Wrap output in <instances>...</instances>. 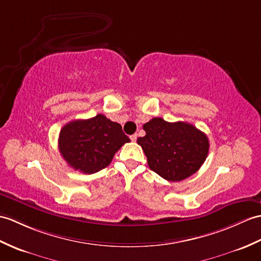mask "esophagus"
<instances>
[{
    "mask_svg": "<svg viewBox=\"0 0 261 261\" xmlns=\"http://www.w3.org/2000/svg\"><path fill=\"white\" fill-rule=\"evenodd\" d=\"M137 135H136V133H135V135H132V136H130V139H131V141H133V142H135V141H137Z\"/></svg>",
    "mask_w": 261,
    "mask_h": 261,
    "instance_id": "34e87169",
    "label": "esophagus"
}]
</instances>
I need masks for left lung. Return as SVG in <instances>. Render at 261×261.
<instances>
[{
    "mask_svg": "<svg viewBox=\"0 0 261 261\" xmlns=\"http://www.w3.org/2000/svg\"><path fill=\"white\" fill-rule=\"evenodd\" d=\"M145 136L138 138L151 170L172 182L196 173L207 158L209 140L187 122H167L153 118L143 124Z\"/></svg>",
    "mask_w": 261,
    "mask_h": 261,
    "instance_id": "8db88e82",
    "label": "left lung"
}]
</instances>
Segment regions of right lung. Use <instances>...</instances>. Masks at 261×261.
<instances>
[{
    "mask_svg": "<svg viewBox=\"0 0 261 261\" xmlns=\"http://www.w3.org/2000/svg\"><path fill=\"white\" fill-rule=\"evenodd\" d=\"M130 139L122 126L103 114L74 120L60 131L59 150L74 170L92 174L110 165L117 151Z\"/></svg>",
    "mask_w": 261,
    "mask_h": 261,
    "instance_id": "obj_1",
    "label": "right lung"
}]
</instances>
